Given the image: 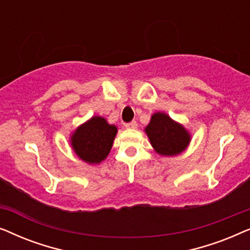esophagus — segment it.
Masks as SVG:
<instances>
[{
    "mask_svg": "<svg viewBox=\"0 0 250 250\" xmlns=\"http://www.w3.org/2000/svg\"><path fill=\"white\" fill-rule=\"evenodd\" d=\"M125 127L127 129H135L136 127H138V123H136V122L127 123V124H125Z\"/></svg>",
    "mask_w": 250,
    "mask_h": 250,
    "instance_id": "esophagus-1",
    "label": "esophagus"
}]
</instances>
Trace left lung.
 <instances>
[{"mask_svg":"<svg viewBox=\"0 0 250 250\" xmlns=\"http://www.w3.org/2000/svg\"><path fill=\"white\" fill-rule=\"evenodd\" d=\"M145 132L153 150L163 157L180 155L191 142L190 132L162 111H157L151 116Z\"/></svg>","mask_w":250,"mask_h":250,"instance_id":"left-lung-1","label":"left lung"}]
</instances>
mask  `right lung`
Segmentation results:
<instances>
[{
    "label": "right lung",
    "instance_id": "add662e5",
    "mask_svg": "<svg viewBox=\"0 0 250 250\" xmlns=\"http://www.w3.org/2000/svg\"><path fill=\"white\" fill-rule=\"evenodd\" d=\"M117 132V126L101 116H93L70 134L71 149L84 163L98 165L108 157Z\"/></svg>",
    "mask_w": 250,
    "mask_h": 250
}]
</instances>
